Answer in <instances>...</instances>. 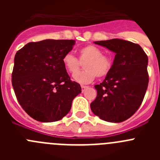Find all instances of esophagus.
Segmentation results:
<instances>
[{"instance_id": "34e87169", "label": "esophagus", "mask_w": 160, "mask_h": 160, "mask_svg": "<svg viewBox=\"0 0 160 160\" xmlns=\"http://www.w3.org/2000/svg\"><path fill=\"white\" fill-rule=\"evenodd\" d=\"M81 87H82V92H84L85 90H86L87 88H88V87H87V86H83V85H82Z\"/></svg>"}]
</instances>
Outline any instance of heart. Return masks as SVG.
Wrapping results in <instances>:
<instances>
[{"instance_id":"b5f03b06","label":"heart","mask_w":160,"mask_h":160,"mask_svg":"<svg viewBox=\"0 0 160 160\" xmlns=\"http://www.w3.org/2000/svg\"><path fill=\"white\" fill-rule=\"evenodd\" d=\"M62 63L66 70L70 73H75L84 61L85 70L73 75L76 82L82 84L90 83L95 77L103 78L107 76L112 67V61L109 57L103 55L101 49L95 46L89 45L84 46L78 51V59L71 53L63 55Z\"/></svg>"}]
</instances>
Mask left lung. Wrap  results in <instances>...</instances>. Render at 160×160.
Wrapping results in <instances>:
<instances>
[{"label":"left lung","mask_w":160,"mask_h":160,"mask_svg":"<svg viewBox=\"0 0 160 160\" xmlns=\"http://www.w3.org/2000/svg\"><path fill=\"white\" fill-rule=\"evenodd\" d=\"M115 53L111 71L99 85L90 103L95 115L107 122H121L137 111L146 94L148 58L138 44L122 39L94 42Z\"/></svg>","instance_id":"1"}]
</instances>
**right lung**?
<instances>
[{
    "mask_svg": "<svg viewBox=\"0 0 160 160\" xmlns=\"http://www.w3.org/2000/svg\"><path fill=\"white\" fill-rule=\"evenodd\" d=\"M74 40L46 39L29 42L17 52L12 85L24 111L37 121H58L69 113L73 99L82 92L62 63Z\"/></svg>",
    "mask_w": 160,
    "mask_h": 160,
    "instance_id": "obj_1",
    "label": "right lung"
}]
</instances>
